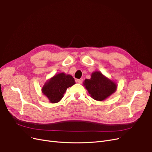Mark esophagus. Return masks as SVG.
<instances>
[{
    "label": "esophagus",
    "mask_w": 152,
    "mask_h": 152,
    "mask_svg": "<svg viewBox=\"0 0 152 152\" xmlns=\"http://www.w3.org/2000/svg\"><path fill=\"white\" fill-rule=\"evenodd\" d=\"M77 82H78V83H82L83 79H82V78H80V79H77Z\"/></svg>",
    "instance_id": "1"
}]
</instances>
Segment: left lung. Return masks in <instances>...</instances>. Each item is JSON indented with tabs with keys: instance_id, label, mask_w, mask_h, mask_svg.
Segmentation results:
<instances>
[{
	"instance_id": "left-lung-1",
	"label": "left lung",
	"mask_w": 152,
	"mask_h": 152,
	"mask_svg": "<svg viewBox=\"0 0 152 152\" xmlns=\"http://www.w3.org/2000/svg\"><path fill=\"white\" fill-rule=\"evenodd\" d=\"M83 86L92 99L98 101L107 99L117 88L116 83L99 71L93 72L90 79L85 80Z\"/></svg>"
}]
</instances>
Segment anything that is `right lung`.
<instances>
[{
    "mask_svg": "<svg viewBox=\"0 0 152 152\" xmlns=\"http://www.w3.org/2000/svg\"><path fill=\"white\" fill-rule=\"evenodd\" d=\"M75 83L70 75L60 73L47 80L42 88V92L51 103H57L64 96L67 88Z\"/></svg>",
    "mask_w": 152,
    "mask_h": 152,
    "instance_id": "obj_1",
    "label": "right lung"
}]
</instances>
